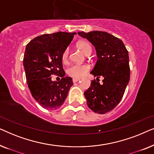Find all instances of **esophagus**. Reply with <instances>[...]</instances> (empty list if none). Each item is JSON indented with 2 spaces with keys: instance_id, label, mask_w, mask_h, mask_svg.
<instances>
[{
  "instance_id": "34e87169",
  "label": "esophagus",
  "mask_w": 154,
  "mask_h": 154,
  "mask_svg": "<svg viewBox=\"0 0 154 154\" xmlns=\"http://www.w3.org/2000/svg\"><path fill=\"white\" fill-rule=\"evenodd\" d=\"M79 81H80L79 79H73V83H76V82Z\"/></svg>"
}]
</instances>
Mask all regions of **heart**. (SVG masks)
<instances>
[{
    "label": "heart",
    "mask_w": 154,
    "mask_h": 154,
    "mask_svg": "<svg viewBox=\"0 0 154 154\" xmlns=\"http://www.w3.org/2000/svg\"><path fill=\"white\" fill-rule=\"evenodd\" d=\"M77 47L85 54H89L92 52L91 45L87 41H83L79 42L77 44ZM69 48H66L62 53V60L63 62H67L69 58ZM90 66L88 64H73L67 69L66 72L69 76L72 77L73 79H81L90 71Z\"/></svg>",
    "instance_id": "heart-1"
}]
</instances>
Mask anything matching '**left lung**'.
Listing matches in <instances>:
<instances>
[{
  "label": "left lung",
  "mask_w": 154,
  "mask_h": 154,
  "mask_svg": "<svg viewBox=\"0 0 154 154\" xmlns=\"http://www.w3.org/2000/svg\"><path fill=\"white\" fill-rule=\"evenodd\" d=\"M78 33L95 47L98 60L90 73L98 79L104 77L102 85L94 79L90 87L84 92L87 104L94 113L104 114L119 104L129 83L130 69L128 50L121 39L104 31H81Z\"/></svg>",
  "instance_id": "obj_1"
}]
</instances>
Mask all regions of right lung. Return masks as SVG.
<instances>
[{
	"label": "right lung",
	"instance_id": "add662e5",
	"mask_svg": "<svg viewBox=\"0 0 154 154\" xmlns=\"http://www.w3.org/2000/svg\"><path fill=\"white\" fill-rule=\"evenodd\" d=\"M75 33H47L35 38L26 45L23 64L28 87L33 97L46 109L60 108L73 85L72 79L64 77L62 56ZM52 75L62 79L53 82Z\"/></svg>",
	"mask_w": 154,
	"mask_h": 154
}]
</instances>
